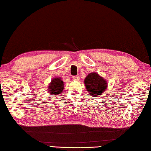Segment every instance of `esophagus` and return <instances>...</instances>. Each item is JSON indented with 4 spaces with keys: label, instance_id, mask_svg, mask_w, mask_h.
<instances>
[{
    "label": "esophagus",
    "instance_id": "1",
    "mask_svg": "<svg viewBox=\"0 0 151 151\" xmlns=\"http://www.w3.org/2000/svg\"><path fill=\"white\" fill-rule=\"evenodd\" d=\"M73 78L74 79V80L75 81H78L79 79H80V78H79V76H74L73 77Z\"/></svg>",
    "mask_w": 151,
    "mask_h": 151
}]
</instances>
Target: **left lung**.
Returning <instances> with one entry per match:
<instances>
[{"label":"left lung","instance_id":"left-lung-1","mask_svg":"<svg viewBox=\"0 0 151 151\" xmlns=\"http://www.w3.org/2000/svg\"><path fill=\"white\" fill-rule=\"evenodd\" d=\"M85 85L89 95L97 96L105 91L107 82L97 73H92L85 79Z\"/></svg>","mask_w":151,"mask_h":151}]
</instances>
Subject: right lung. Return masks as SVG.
I'll return each instance as SVG.
<instances>
[{
	"instance_id": "right-lung-1",
	"label": "right lung",
	"mask_w": 151,
	"mask_h": 151,
	"mask_svg": "<svg viewBox=\"0 0 151 151\" xmlns=\"http://www.w3.org/2000/svg\"><path fill=\"white\" fill-rule=\"evenodd\" d=\"M64 88V83L63 81L59 78H55L52 79L48 88V91L50 94L52 95H57L59 94Z\"/></svg>"
}]
</instances>
